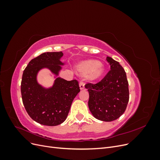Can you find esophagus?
Instances as JSON below:
<instances>
[{
  "instance_id": "esophagus-1",
  "label": "esophagus",
  "mask_w": 160,
  "mask_h": 160,
  "mask_svg": "<svg viewBox=\"0 0 160 160\" xmlns=\"http://www.w3.org/2000/svg\"><path fill=\"white\" fill-rule=\"evenodd\" d=\"M79 87H80V89H83L85 88V83H84V81H80Z\"/></svg>"
}]
</instances>
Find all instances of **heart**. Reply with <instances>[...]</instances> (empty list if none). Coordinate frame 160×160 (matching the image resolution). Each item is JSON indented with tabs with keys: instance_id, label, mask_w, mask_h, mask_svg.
Wrapping results in <instances>:
<instances>
[{
	"instance_id": "heart-1",
	"label": "heart",
	"mask_w": 160,
	"mask_h": 160,
	"mask_svg": "<svg viewBox=\"0 0 160 160\" xmlns=\"http://www.w3.org/2000/svg\"><path fill=\"white\" fill-rule=\"evenodd\" d=\"M78 70L83 75L88 73L90 79H95L103 75L105 69L101 62L94 60H89L81 62L78 67Z\"/></svg>"
}]
</instances>
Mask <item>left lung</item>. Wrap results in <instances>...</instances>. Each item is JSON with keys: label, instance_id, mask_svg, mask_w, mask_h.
Wrapping results in <instances>:
<instances>
[{"label": "left lung", "instance_id": "obj_1", "mask_svg": "<svg viewBox=\"0 0 160 160\" xmlns=\"http://www.w3.org/2000/svg\"><path fill=\"white\" fill-rule=\"evenodd\" d=\"M110 70L97 83H88V105L94 117L103 122L118 119L126 109L129 101V84L126 72L118 61L107 57Z\"/></svg>", "mask_w": 160, "mask_h": 160}]
</instances>
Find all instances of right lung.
<instances>
[{
  "instance_id": "right-lung-1",
  "label": "right lung",
  "mask_w": 160,
  "mask_h": 160,
  "mask_svg": "<svg viewBox=\"0 0 160 160\" xmlns=\"http://www.w3.org/2000/svg\"><path fill=\"white\" fill-rule=\"evenodd\" d=\"M63 53L47 52L32 59L24 70L21 91L22 100L28 115L36 122L55 126L66 119L72 101L80 91L77 80L67 81L57 77L51 88L45 89L37 83V75L42 68L58 75L63 65Z\"/></svg>"
}]
</instances>
